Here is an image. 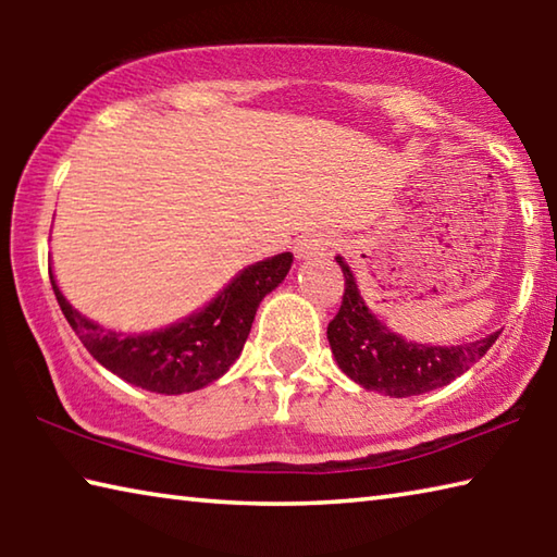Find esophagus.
<instances>
[{
	"instance_id": "esophagus-1",
	"label": "esophagus",
	"mask_w": 557,
	"mask_h": 557,
	"mask_svg": "<svg viewBox=\"0 0 557 557\" xmlns=\"http://www.w3.org/2000/svg\"><path fill=\"white\" fill-rule=\"evenodd\" d=\"M336 240L332 235L326 233H314V235H307V238H301L295 243V256L297 258H312V256H324L329 248H334Z\"/></svg>"
}]
</instances>
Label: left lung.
<instances>
[{
	"label": "left lung",
	"mask_w": 557,
	"mask_h": 557,
	"mask_svg": "<svg viewBox=\"0 0 557 557\" xmlns=\"http://www.w3.org/2000/svg\"><path fill=\"white\" fill-rule=\"evenodd\" d=\"M336 262L344 272V297L336 317L329 322L326 336L342 371L366 391L405 398L442 388L469 371L502 334L449 348L405 342L369 312L351 270L342 258Z\"/></svg>",
	"instance_id": "8db88e82"
}]
</instances>
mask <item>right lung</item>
<instances>
[{
    "label": "right lung",
    "mask_w": 557,
    "mask_h": 557,
    "mask_svg": "<svg viewBox=\"0 0 557 557\" xmlns=\"http://www.w3.org/2000/svg\"><path fill=\"white\" fill-rule=\"evenodd\" d=\"M289 265V252L250 265L203 312L143 336H122L92 324L65 301L51 270L49 275L63 317L98 363L145 391L178 395L199 391L231 369L243 351L262 297L285 280Z\"/></svg>",
    "instance_id": "1"
}]
</instances>
